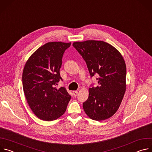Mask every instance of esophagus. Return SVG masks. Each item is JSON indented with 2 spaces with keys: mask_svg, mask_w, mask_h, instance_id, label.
<instances>
[{
  "mask_svg": "<svg viewBox=\"0 0 152 152\" xmlns=\"http://www.w3.org/2000/svg\"><path fill=\"white\" fill-rule=\"evenodd\" d=\"M73 96H74L75 97H76L77 95V94H78V91H73Z\"/></svg>",
  "mask_w": 152,
  "mask_h": 152,
  "instance_id": "obj_1",
  "label": "esophagus"
}]
</instances>
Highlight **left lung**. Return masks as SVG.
I'll use <instances>...</instances> for the list:
<instances>
[{
    "mask_svg": "<svg viewBox=\"0 0 152 152\" xmlns=\"http://www.w3.org/2000/svg\"><path fill=\"white\" fill-rule=\"evenodd\" d=\"M73 47L86 64L91 77L95 75L99 85L91 84L88 99L83 103L90 118L101 121L112 117L118 110L126 91V67L120 53L103 41L75 42Z\"/></svg>",
    "mask_w": 152,
    "mask_h": 152,
    "instance_id": "8db88e82",
    "label": "left lung"
}]
</instances>
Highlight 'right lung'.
Segmentation results:
<instances>
[{"label": "right lung", "instance_id": "1", "mask_svg": "<svg viewBox=\"0 0 152 152\" xmlns=\"http://www.w3.org/2000/svg\"><path fill=\"white\" fill-rule=\"evenodd\" d=\"M71 42H50L38 48L27 61L22 75L24 93L31 109L42 120L52 121L66 111L71 96L62 86L59 70L65 50Z\"/></svg>", "mask_w": 152, "mask_h": 152}]
</instances>
